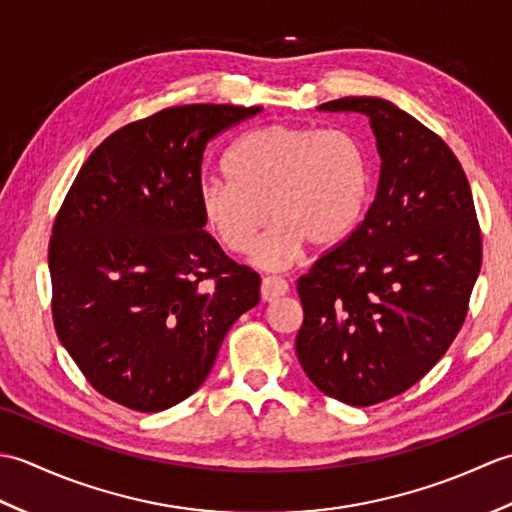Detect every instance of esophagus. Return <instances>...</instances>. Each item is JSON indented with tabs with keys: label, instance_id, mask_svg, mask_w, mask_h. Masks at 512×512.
<instances>
[{
	"label": "esophagus",
	"instance_id": "1",
	"mask_svg": "<svg viewBox=\"0 0 512 512\" xmlns=\"http://www.w3.org/2000/svg\"><path fill=\"white\" fill-rule=\"evenodd\" d=\"M290 290L288 281L281 279V277H264L262 281V299L264 301H275L279 297H284L286 292Z\"/></svg>",
	"mask_w": 512,
	"mask_h": 512
}]
</instances>
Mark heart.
I'll return each instance as SVG.
<instances>
[{"label":"heart","mask_w":512,"mask_h":512,"mask_svg":"<svg viewBox=\"0 0 512 512\" xmlns=\"http://www.w3.org/2000/svg\"><path fill=\"white\" fill-rule=\"evenodd\" d=\"M228 180L206 178L198 206L206 228L231 253L253 250L255 262L284 268L301 246H330L352 233L369 193V158L345 129L273 123L228 149Z\"/></svg>","instance_id":"heart-1"}]
</instances>
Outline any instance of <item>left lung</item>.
Segmentation results:
<instances>
[{"instance_id": "obj_1", "label": "left lung", "mask_w": 512, "mask_h": 512, "mask_svg": "<svg viewBox=\"0 0 512 512\" xmlns=\"http://www.w3.org/2000/svg\"><path fill=\"white\" fill-rule=\"evenodd\" d=\"M319 110L369 116L383 165L365 220L297 279V356L323 394L372 407L416 385L458 336L482 231L460 160L436 132L374 96Z\"/></svg>"}]
</instances>
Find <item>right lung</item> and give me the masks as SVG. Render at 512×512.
Listing matches in <instances>:
<instances>
[{"label": "right lung", "instance_id": "add662e5", "mask_svg": "<svg viewBox=\"0 0 512 512\" xmlns=\"http://www.w3.org/2000/svg\"><path fill=\"white\" fill-rule=\"evenodd\" d=\"M262 112L167 107L107 136L54 217L48 264L59 341L88 383L154 413L198 389L262 279L228 257L198 206L211 140Z\"/></svg>", "mask_w": 512, "mask_h": 512}]
</instances>
